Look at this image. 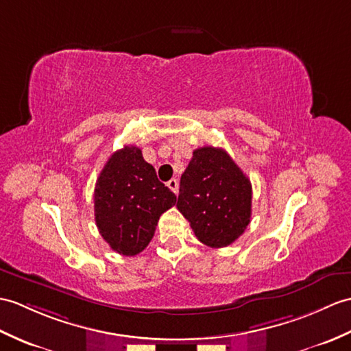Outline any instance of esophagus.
I'll return each mask as SVG.
<instances>
[{"label": "esophagus", "mask_w": 351, "mask_h": 351, "mask_svg": "<svg viewBox=\"0 0 351 351\" xmlns=\"http://www.w3.org/2000/svg\"><path fill=\"white\" fill-rule=\"evenodd\" d=\"M167 186L170 190H172L175 194H178V190H179V182L178 179H170V181L167 182Z\"/></svg>", "instance_id": "1"}]
</instances>
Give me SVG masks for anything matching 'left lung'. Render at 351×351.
Returning <instances> with one entry per match:
<instances>
[{"mask_svg": "<svg viewBox=\"0 0 351 351\" xmlns=\"http://www.w3.org/2000/svg\"><path fill=\"white\" fill-rule=\"evenodd\" d=\"M252 189L232 157L221 148L203 146L193 152L181 176L176 208L202 243L230 245L251 218Z\"/></svg>", "mask_w": 351, "mask_h": 351, "instance_id": "1", "label": "left lung"}]
</instances>
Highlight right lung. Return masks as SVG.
Returning <instances> with one entry per match:
<instances>
[{"label":"right lung","mask_w":351,"mask_h":351,"mask_svg":"<svg viewBox=\"0 0 351 351\" xmlns=\"http://www.w3.org/2000/svg\"><path fill=\"white\" fill-rule=\"evenodd\" d=\"M176 195L158 181L156 169L137 146L113 152L97 179L95 224L103 239L122 256H136L151 242L162 213Z\"/></svg>","instance_id":"obj_1"}]
</instances>
